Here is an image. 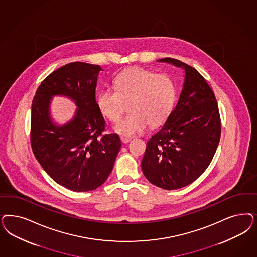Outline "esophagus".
<instances>
[{
    "mask_svg": "<svg viewBox=\"0 0 257 257\" xmlns=\"http://www.w3.org/2000/svg\"><path fill=\"white\" fill-rule=\"evenodd\" d=\"M132 139L131 138H127V137H124V136H121V141L123 144H126V143H128V142L131 141Z\"/></svg>",
    "mask_w": 257,
    "mask_h": 257,
    "instance_id": "esophagus-1",
    "label": "esophagus"
}]
</instances>
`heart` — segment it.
Returning a JSON list of instances; mask_svg holds the SVG:
<instances>
[{
	"instance_id": "obj_1",
	"label": "heart",
	"mask_w": 257,
	"mask_h": 257,
	"mask_svg": "<svg viewBox=\"0 0 257 257\" xmlns=\"http://www.w3.org/2000/svg\"><path fill=\"white\" fill-rule=\"evenodd\" d=\"M115 89L104 87L96 96L101 114L115 122L123 113L124 102L131 100L130 115L120 120L116 133L133 136L144 133L149 124L166 120L174 104L176 89L172 79L140 67H133L116 76Z\"/></svg>"
}]
</instances>
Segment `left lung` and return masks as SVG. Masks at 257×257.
<instances>
[{"label":"left lung","mask_w":257,"mask_h":257,"mask_svg":"<svg viewBox=\"0 0 257 257\" xmlns=\"http://www.w3.org/2000/svg\"><path fill=\"white\" fill-rule=\"evenodd\" d=\"M157 61L182 68L185 75L176 107L148 142L142 170L152 184L174 190L206 170L219 143L221 122L215 93L195 68L175 58Z\"/></svg>","instance_id":"obj_1"}]
</instances>
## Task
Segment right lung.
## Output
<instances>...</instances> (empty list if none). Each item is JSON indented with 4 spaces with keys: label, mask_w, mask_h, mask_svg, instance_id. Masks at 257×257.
<instances>
[{
    "label": "right lung",
    "mask_w": 257,
    "mask_h": 257,
    "mask_svg": "<svg viewBox=\"0 0 257 257\" xmlns=\"http://www.w3.org/2000/svg\"><path fill=\"white\" fill-rule=\"evenodd\" d=\"M102 68L72 62L50 74L39 86L31 110L34 155L55 182L75 192L96 189L107 181L121 141L116 133L102 134L105 120L96 105L95 89ZM73 99L74 117L58 126L49 113L53 96Z\"/></svg>",
    "instance_id": "obj_1"
}]
</instances>
